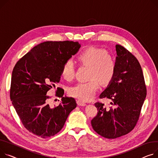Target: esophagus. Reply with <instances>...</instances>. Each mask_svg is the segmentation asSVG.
Listing matches in <instances>:
<instances>
[{"instance_id": "esophagus-1", "label": "esophagus", "mask_w": 158, "mask_h": 158, "mask_svg": "<svg viewBox=\"0 0 158 158\" xmlns=\"http://www.w3.org/2000/svg\"><path fill=\"white\" fill-rule=\"evenodd\" d=\"M77 104L79 105V106H86V103L85 102L82 101V100H77Z\"/></svg>"}]
</instances>
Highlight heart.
Segmentation results:
<instances>
[{
	"label": "heart",
	"mask_w": 158,
	"mask_h": 158,
	"mask_svg": "<svg viewBox=\"0 0 158 158\" xmlns=\"http://www.w3.org/2000/svg\"><path fill=\"white\" fill-rule=\"evenodd\" d=\"M80 64L89 67L88 82H81L71 87L69 92L72 97L82 101L91 100L98 90L100 84L109 83L114 76L116 64L112 56L104 49L94 47L82 51L77 56ZM75 76V66L71 60L66 61L61 69V76L67 81Z\"/></svg>",
	"instance_id": "b5f03b06"
}]
</instances>
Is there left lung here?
Listing matches in <instances>:
<instances>
[{"label": "left lung", "mask_w": 158, "mask_h": 158, "mask_svg": "<svg viewBox=\"0 0 158 158\" xmlns=\"http://www.w3.org/2000/svg\"><path fill=\"white\" fill-rule=\"evenodd\" d=\"M117 56L114 76L100 98L112 100V106L97 102L98 113L91 121L93 130L103 137L116 139L128 134L137 123L147 89L138 60L121 45H115Z\"/></svg>", "instance_id": "1"}]
</instances>
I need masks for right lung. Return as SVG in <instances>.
<instances>
[{"instance_id":"obj_1","label":"right lung","mask_w":158,"mask_h":158,"mask_svg":"<svg viewBox=\"0 0 158 158\" xmlns=\"http://www.w3.org/2000/svg\"><path fill=\"white\" fill-rule=\"evenodd\" d=\"M81 44L73 41H47L34 47L15 65L11 77L10 98L25 128L41 138L54 136L64 127L77 103L64 97L58 88L56 97L61 103L52 107L48 91L60 81L64 63L78 52Z\"/></svg>"}]
</instances>
